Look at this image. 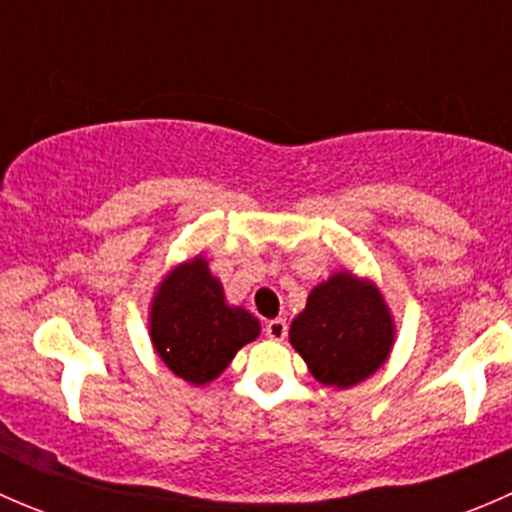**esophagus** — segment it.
Wrapping results in <instances>:
<instances>
[{
	"mask_svg": "<svg viewBox=\"0 0 512 512\" xmlns=\"http://www.w3.org/2000/svg\"><path fill=\"white\" fill-rule=\"evenodd\" d=\"M265 334L272 339V342H282L287 337V322L285 319H270L265 324Z\"/></svg>",
	"mask_w": 512,
	"mask_h": 512,
	"instance_id": "esophagus-1",
	"label": "esophagus"
}]
</instances>
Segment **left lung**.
I'll return each instance as SVG.
<instances>
[{"label":"left lung","mask_w":512,"mask_h":512,"mask_svg":"<svg viewBox=\"0 0 512 512\" xmlns=\"http://www.w3.org/2000/svg\"><path fill=\"white\" fill-rule=\"evenodd\" d=\"M396 322L379 285L339 270L309 292L292 319L289 344L324 386L349 389L389 361Z\"/></svg>","instance_id":"8db88e82"}]
</instances>
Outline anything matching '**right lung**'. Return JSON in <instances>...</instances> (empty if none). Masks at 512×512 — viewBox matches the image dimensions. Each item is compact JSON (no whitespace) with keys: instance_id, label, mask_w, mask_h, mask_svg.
<instances>
[{"instance_id":"obj_1","label":"right lung","mask_w":512,"mask_h":512,"mask_svg":"<svg viewBox=\"0 0 512 512\" xmlns=\"http://www.w3.org/2000/svg\"><path fill=\"white\" fill-rule=\"evenodd\" d=\"M260 332L255 314L227 302L223 282L203 255L170 267L148 304L153 349L178 379L193 386L218 379Z\"/></svg>"}]
</instances>
